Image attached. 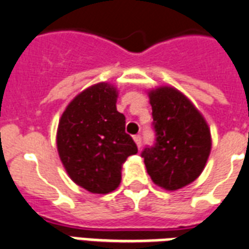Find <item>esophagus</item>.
<instances>
[{"instance_id":"esophagus-1","label":"esophagus","mask_w":249,"mask_h":249,"mask_svg":"<svg viewBox=\"0 0 249 249\" xmlns=\"http://www.w3.org/2000/svg\"><path fill=\"white\" fill-rule=\"evenodd\" d=\"M133 138H134L135 144L138 145V148H141V145H142V137H141L139 134H137V135H134Z\"/></svg>"}]
</instances>
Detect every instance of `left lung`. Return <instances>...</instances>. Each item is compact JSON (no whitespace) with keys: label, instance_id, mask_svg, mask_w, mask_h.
<instances>
[{"label":"left lung","instance_id":"8db88e82","mask_svg":"<svg viewBox=\"0 0 249 249\" xmlns=\"http://www.w3.org/2000/svg\"><path fill=\"white\" fill-rule=\"evenodd\" d=\"M156 143L143 149L147 173L166 191H177L195 181L211 152V133L205 118L174 87L148 92Z\"/></svg>","mask_w":249,"mask_h":249}]
</instances>
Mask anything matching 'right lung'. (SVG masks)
<instances>
[{
	"label": "right lung",
	"instance_id": "right-lung-1",
	"mask_svg": "<svg viewBox=\"0 0 249 249\" xmlns=\"http://www.w3.org/2000/svg\"><path fill=\"white\" fill-rule=\"evenodd\" d=\"M118 89L97 83L68 105L58 121V156L69 177L90 193L107 195L121 181V167L138 152L116 110Z\"/></svg>",
	"mask_w": 249,
	"mask_h": 249
}]
</instances>
